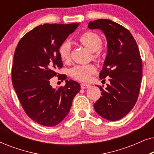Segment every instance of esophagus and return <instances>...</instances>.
<instances>
[{"label":"esophagus","mask_w":154,"mask_h":154,"mask_svg":"<svg viewBox=\"0 0 154 154\" xmlns=\"http://www.w3.org/2000/svg\"><path fill=\"white\" fill-rule=\"evenodd\" d=\"M81 87L82 89H87V88H90V87H91V85H89V84L82 83V84H81Z\"/></svg>","instance_id":"1"}]
</instances>
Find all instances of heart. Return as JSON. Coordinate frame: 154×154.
I'll return each mask as SVG.
<instances>
[{
	"instance_id": "obj_1",
	"label": "heart",
	"mask_w": 154,
	"mask_h": 154,
	"mask_svg": "<svg viewBox=\"0 0 154 154\" xmlns=\"http://www.w3.org/2000/svg\"><path fill=\"white\" fill-rule=\"evenodd\" d=\"M79 41L83 46L92 52L93 58H100L101 56L100 48L102 45V39L97 33L92 31L83 33L79 38ZM59 54L63 62H68L70 60L71 44L69 41H64L59 48ZM96 71V68L92 64L75 65L69 71L73 79L82 82L88 81L91 75Z\"/></svg>"
}]
</instances>
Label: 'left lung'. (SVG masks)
<instances>
[{
    "label": "left lung",
    "mask_w": 154,
    "mask_h": 154,
    "mask_svg": "<svg viewBox=\"0 0 154 154\" xmlns=\"http://www.w3.org/2000/svg\"><path fill=\"white\" fill-rule=\"evenodd\" d=\"M88 27L103 31L108 48L100 78L109 77L110 83L104 90L99 87L102 96L94 103V110L105 119L117 121L127 115L137 100L142 78L140 50L131 33L113 21L100 19L90 22Z\"/></svg>",
    "instance_id": "obj_1"
}]
</instances>
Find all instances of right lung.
<instances>
[{
  "label": "right lung",
  "instance_id": "add662e5",
  "mask_svg": "<svg viewBox=\"0 0 154 154\" xmlns=\"http://www.w3.org/2000/svg\"><path fill=\"white\" fill-rule=\"evenodd\" d=\"M79 26V23L40 25L26 33L17 46L12 85L25 113L40 125L52 127L62 122L81 90L80 84L72 80H66V85L57 89L50 84V79L58 74L57 69L62 67L59 48Z\"/></svg>",
  "mask_w": 154,
  "mask_h": 154
}]
</instances>
